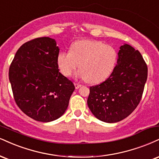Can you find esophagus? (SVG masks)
Listing matches in <instances>:
<instances>
[{
  "label": "esophagus",
  "instance_id": "obj_1",
  "mask_svg": "<svg viewBox=\"0 0 159 159\" xmlns=\"http://www.w3.org/2000/svg\"><path fill=\"white\" fill-rule=\"evenodd\" d=\"M74 85H75V89H78V88L81 87V84H77V83H74Z\"/></svg>",
  "mask_w": 159,
  "mask_h": 159
}]
</instances>
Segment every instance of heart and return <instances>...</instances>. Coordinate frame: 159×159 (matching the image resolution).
<instances>
[{"instance_id": "b5f03b06", "label": "heart", "mask_w": 159, "mask_h": 159, "mask_svg": "<svg viewBox=\"0 0 159 159\" xmlns=\"http://www.w3.org/2000/svg\"><path fill=\"white\" fill-rule=\"evenodd\" d=\"M117 60L118 52L113 47L89 40L74 42L70 52L61 51L57 56L58 66L64 76L71 75L79 66L77 76L90 84H99L107 79Z\"/></svg>"}]
</instances>
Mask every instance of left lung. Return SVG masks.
Returning a JSON list of instances; mask_svg holds the SVG:
<instances>
[{"instance_id": "8db88e82", "label": "left lung", "mask_w": 159, "mask_h": 159, "mask_svg": "<svg viewBox=\"0 0 159 159\" xmlns=\"http://www.w3.org/2000/svg\"><path fill=\"white\" fill-rule=\"evenodd\" d=\"M117 64L106 81L89 88L87 105L98 120L116 123L127 118L140 102L147 79L142 55L124 43L118 52Z\"/></svg>"}]
</instances>
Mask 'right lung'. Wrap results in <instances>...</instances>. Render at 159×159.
Returning a JSON list of instances; mask_svg holds the SVG:
<instances>
[{
	"mask_svg": "<svg viewBox=\"0 0 159 159\" xmlns=\"http://www.w3.org/2000/svg\"><path fill=\"white\" fill-rule=\"evenodd\" d=\"M55 39L38 38L23 44L9 70L18 107L38 121L49 122L64 114L75 90L71 81L59 72Z\"/></svg>",
	"mask_w": 159,
	"mask_h": 159,
	"instance_id": "obj_1",
	"label": "right lung"
}]
</instances>
